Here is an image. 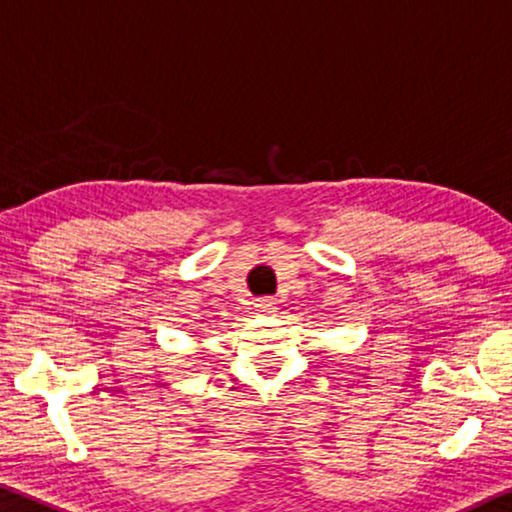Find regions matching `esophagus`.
<instances>
[{"instance_id":"1","label":"esophagus","mask_w":512,"mask_h":512,"mask_svg":"<svg viewBox=\"0 0 512 512\" xmlns=\"http://www.w3.org/2000/svg\"><path fill=\"white\" fill-rule=\"evenodd\" d=\"M254 311L258 316H274V313H277V302H274L272 297H263V300H258L254 304Z\"/></svg>"}]
</instances>
